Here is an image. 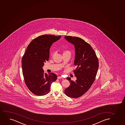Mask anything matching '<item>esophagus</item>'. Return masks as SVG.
Returning a JSON list of instances; mask_svg holds the SVG:
<instances>
[{
	"label": "esophagus",
	"instance_id": "esophagus-1",
	"mask_svg": "<svg viewBox=\"0 0 125 125\" xmlns=\"http://www.w3.org/2000/svg\"><path fill=\"white\" fill-rule=\"evenodd\" d=\"M62 78V76H58V77H57L58 79H60Z\"/></svg>",
	"mask_w": 125,
	"mask_h": 125
}]
</instances>
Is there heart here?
<instances>
[{
  "mask_svg": "<svg viewBox=\"0 0 125 125\" xmlns=\"http://www.w3.org/2000/svg\"><path fill=\"white\" fill-rule=\"evenodd\" d=\"M63 53H69V54H70V52L69 51H68V50H66V51H64ZM54 55V53H53L52 54V56H53Z\"/></svg>",
  "mask_w": 125,
  "mask_h": 125,
  "instance_id": "obj_1",
  "label": "heart"
}]
</instances>
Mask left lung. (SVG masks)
Returning <instances> with one entry per match:
<instances>
[{
    "instance_id": "8db88e82",
    "label": "left lung",
    "mask_w": 125,
    "mask_h": 125,
    "mask_svg": "<svg viewBox=\"0 0 125 125\" xmlns=\"http://www.w3.org/2000/svg\"><path fill=\"white\" fill-rule=\"evenodd\" d=\"M64 38L74 45V64L77 66L73 71L77 80L74 81L70 77L66 78L70 85L65 89L64 93L69 97L77 98L88 91L95 80L99 61L94 50L83 39L69 36H65Z\"/></svg>"
}]
</instances>
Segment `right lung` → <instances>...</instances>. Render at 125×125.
Instances as JSON below:
<instances>
[{
  "label": "right lung",
  "mask_w": 125,
  "mask_h": 125,
  "mask_svg": "<svg viewBox=\"0 0 125 125\" xmlns=\"http://www.w3.org/2000/svg\"><path fill=\"white\" fill-rule=\"evenodd\" d=\"M61 36L45 34L34 39L28 45L22 59V68L25 83L33 94L38 96L48 94L57 76L53 73H45L42 67L49 58L52 43Z\"/></svg>",
  "instance_id": "right-lung-1"
}]
</instances>
